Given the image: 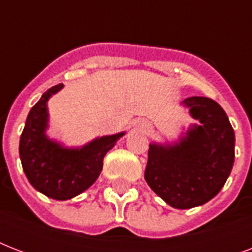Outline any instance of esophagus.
<instances>
[{"instance_id":"obj_1","label":"esophagus","mask_w":252,"mask_h":252,"mask_svg":"<svg viewBox=\"0 0 252 252\" xmlns=\"http://www.w3.org/2000/svg\"><path fill=\"white\" fill-rule=\"evenodd\" d=\"M136 126H137L140 130H142L144 133H146V132H150V129H152V124H150L148 120H144V119L138 120V122L136 123Z\"/></svg>"}]
</instances>
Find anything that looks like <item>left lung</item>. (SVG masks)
Listing matches in <instances>:
<instances>
[{"label":"left lung","mask_w":252,"mask_h":252,"mask_svg":"<svg viewBox=\"0 0 252 252\" xmlns=\"http://www.w3.org/2000/svg\"><path fill=\"white\" fill-rule=\"evenodd\" d=\"M180 104L197 124L175 141L149 144L145 180L170 207L189 209L208 203L223 187L234 163L235 134L215 100L189 96Z\"/></svg>","instance_id":"8db88e82"}]
</instances>
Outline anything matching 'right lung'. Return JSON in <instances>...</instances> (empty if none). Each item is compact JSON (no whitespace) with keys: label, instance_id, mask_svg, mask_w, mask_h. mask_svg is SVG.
<instances>
[{"label":"right lung","instance_id":"add662e5","mask_svg":"<svg viewBox=\"0 0 252 252\" xmlns=\"http://www.w3.org/2000/svg\"><path fill=\"white\" fill-rule=\"evenodd\" d=\"M63 87V84L56 85L41 95L29 112L19 141V157L29 182L36 191L55 200L73 199L93 186L107 152L126 134L102 136L73 148L49 137L48 100Z\"/></svg>","mask_w":252,"mask_h":252}]
</instances>
